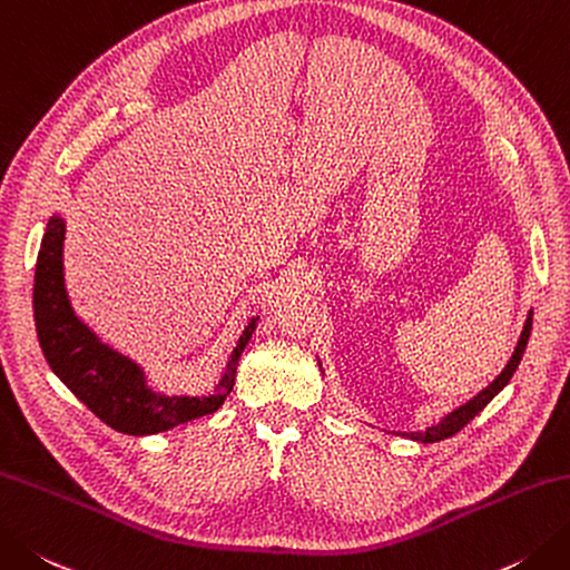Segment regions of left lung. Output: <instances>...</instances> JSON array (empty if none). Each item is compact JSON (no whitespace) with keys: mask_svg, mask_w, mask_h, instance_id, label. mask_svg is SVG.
Returning a JSON list of instances; mask_svg holds the SVG:
<instances>
[{"mask_svg":"<svg viewBox=\"0 0 570 570\" xmlns=\"http://www.w3.org/2000/svg\"><path fill=\"white\" fill-rule=\"evenodd\" d=\"M531 323H533V311H529V316H527V323H523V331H521V336H519L517 348H514V353H511V358H509L504 371H501V375L494 377V383H489V385L482 390V393L474 395V397L470 400V403H464V405H460L456 410L448 412V415H444V417L438 422V425L428 428L425 432H410V434H405V438L415 440V442H422V444L442 442V440H448V438H452V434L460 432V430L466 425V422H472V420L479 415V412H482V410H484L489 403H492V400L501 393V390H504V387L509 385L511 377H514L517 367H519V363H521V358H523V351H527L529 336H531ZM318 365H321V361H318Z\"/></svg>","mask_w":570,"mask_h":570,"instance_id":"obj_1","label":"left lung"}]
</instances>
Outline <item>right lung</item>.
<instances>
[{
    "label": "right lung",
    "instance_id": "1",
    "mask_svg": "<svg viewBox=\"0 0 570 570\" xmlns=\"http://www.w3.org/2000/svg\"><path fill=\"white\" fill-rule=\"evenodd\" d=\"M66 219L56 212L47 222L33 274V321L53 375L108 428L122 434H158L183 422L212 415L234 387L242 351L259 316H252L234 345L225 375L209 395H167L148 383L142 365L100 341L71 306L63 278Z\"/></svg>",
    "mask_w": 570,
    "mask_h": 570
}]
</instances>
